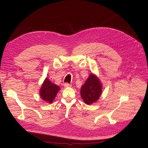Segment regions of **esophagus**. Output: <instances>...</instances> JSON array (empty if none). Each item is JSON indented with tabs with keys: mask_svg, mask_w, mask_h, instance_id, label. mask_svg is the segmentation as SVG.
<instances>
[{
	"mask_svg": "<svg viewBox=\"0 0 148 148\" xmlns=\"http://www.w3.org/2000/svg\"><path fill=\"white\" fill-rule=\"evenodd\" d=\"M64 86L65 88H69V87H71V84H69L68 83H65L64 84Z\"/></svg>",
	"mask_w": 148,
	"mask_h": 148,
	"instance_id": "34e87169",
	"label": "esophagus"
}]
</instances>
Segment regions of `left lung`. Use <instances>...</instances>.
Returning a JSON list of instances; mask_svg holds the SVG:
<instances>
[{
	"label": "left lung",
	"instance_id": "1",
	"mask_svg": "<svg viewBox=\"0 0 148 148\" xmlns=\"http://www.w3.org/2000/svg\"><path fill=\"white\" fill-rule=\"evenodd\" d=\"M101 93V83L96 75L90 74L80 90V95L84 102L88 105L95 103L99 99Z\"/></svg>",
	"mask_w": 148,
	"mask_h": 148
}]
</instances>
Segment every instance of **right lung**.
Instances as JSON below:
<instances>
[{
    "instance_id": "1",
    "label": "right lung",
    "mask_w": 148,
    "mask_h": 148,
    "mask_svg": "<svg viewBox=\"0 0 148 148\" xmlns=\"http://www.w3.org/2000/svg\"><path fill=\"white\" fill-rule=\"evenodd\" d=\"M59 90L60 88L58 85L52 83L49 79L46 78L40 90V97L45 101L51 103Z\"/></svg>"
}]
</instances>
